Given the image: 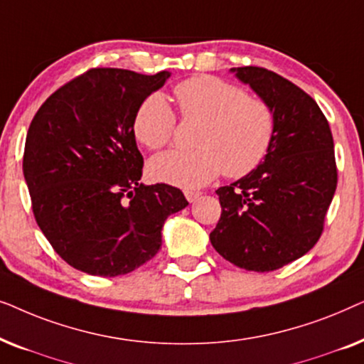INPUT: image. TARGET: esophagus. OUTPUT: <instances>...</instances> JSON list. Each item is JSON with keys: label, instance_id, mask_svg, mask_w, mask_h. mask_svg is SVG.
Instances as JSON below:
<instances>
[{"label": "esophagus", "instance_id": "34e87169", "mask_svg": "<svg viewBox=\"0 0 364 364\" xmlns=\"http://www.w3.org/2000/svg\"><path fill=\"white\" fill-rule=\"evenodd\" d=\"M183 193H186V198L188 202H196L197 198L202 196V192H197V191H186Z\"/></svg>", "mask_w": 364, "mask_h": 364}]
</instances>
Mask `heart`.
I'll return each instance as SVG.
<instances>
[{
    "mask_svg": "<svg viewBox=\"0 0 364 364\" xmlns=\"http://www.w3.org/2000/svg\"><path fill=\"white\" fill-rule=\"evenodd\" d=\"M183 117L202 119L196 151H167L152 157L147 173L152 181L181 188L207 186L218 173L242 177L260 166L275 136V114L263 99L247 96L235 84L213 76H196L176 87ZM176 114L161 92L137 107L134 136L147 149L171 142Z\"/></svg>",
    "mask_w": 364,
    "mask_h": 364,
    "instance_id": "b5f03b06",
    "label": "heart"
}]
</instances>
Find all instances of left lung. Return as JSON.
I'll return each mask as SVG.
<instances>
[{
  "mask_svg": "<svg viewBox=\"0 0 364 364\" xmlns=\"http://www.w3.org/2000/svg\"><path fill=\"white\" fill-rule=\"evenodd\" d=\"M275 114V136L250 173L217 188L222 215L210 233L233 265L272 272L310 252L336 191L333 136L305 91L263 68H232Z\"/></svg>",
  "mask_w": 364,
  "mask_h": 364,
  "instance_id": "8db88e82",
  "label": "left lung"
}]
</instances>
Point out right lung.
<instances>
[{"label": "right lung", "instance_id": "obj_1", "mask_svg": "<svg viewBox=\"0 0 364 364\" xmlns=\"http://www.w3.org/2000/svg\"><path fill=\"white\" fill-rule=\"evenodd\" d=\"M171 73L99 68L59 87L39 107L23 173L44 237L64 262L117 277L156 257L167 217L188 205L167 183L144 186L132 121Z\"/></svg>", "mask_w": 364, "mask_h": 364}]
</instances>
